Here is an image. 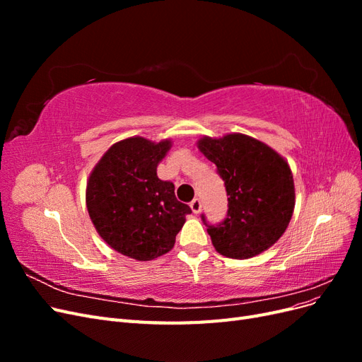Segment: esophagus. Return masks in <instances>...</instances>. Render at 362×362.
Listing matches in <instances>:
<instances>
[{
  "label": "esophagus",
  "instance_id": "esophagus-1",
  "mask_svg": "<svg viewBox=\"0 0 362 362\" xmlns=\"http://www.w3.org/2000/svg\"><path fill=\"white\" fill-rule=\"evenodd\" d=\"M190 208H192V211H193L194 214L201 213V208H202V202H201V199H193V201L190 202Z\"/></svg>",
  "mask_w": 362,
  "mask_h": 362
}]
</instances>
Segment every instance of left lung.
Listing matches in <instances>:
<instances>
[{"mask_svg":"<svg viewBox=\"0 0 362 362\" xmlns=\"http://www.w3.org/2000/svg\"><path fill=\"white\" fill-rule=\"evenodd\" d=\"M198 148L217 166L229 196L225 221L206 229L214 249L228 258L247 259L272 247L286 233L294 211V181L287 160L240 133L204 136Z\"/></svg>","mask_w":362,"mask_h":362,"instance_id":"left-lung-1","label":"left lung"}]
</instances>
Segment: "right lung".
Returning <instances> with one entry per match:
<instances>
[{
    "instance_id": "right-lung-1",
    "label": "right lung",
    "mask_w": 362,
    "mask_h": 362,
    "mask_svg": "<svg viewBox=\"0 0 362 362\" xmlns=\"http://www.w3.org/2000/svg\"><path fill=\"white\" fill-rule=\"evenodd\" d=\"M170 139L134 136L116 141L90 172L86 205L104 242L119 254L151 261L172 250L189 205L175 198V185L157 177Z\"/></svg>"
}]
</instances>
